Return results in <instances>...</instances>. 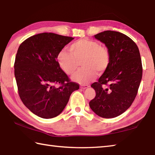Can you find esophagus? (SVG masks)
Listing matches in <instances>:
<instances>
[{"instance_id":"34e87169","label":"esophagus","mask_w":155,"mask_h":155,"mask_svg":"<svg viewBox=\"0 0 155 155\" xmlns=\"http://www.w3.org/2000/svg\"><path fill=\"white\" fill-rule=\"evenodd\" d=\"M88 87H89V86H88V85H81V89H87Z\"/></svg>"}]
</instances>
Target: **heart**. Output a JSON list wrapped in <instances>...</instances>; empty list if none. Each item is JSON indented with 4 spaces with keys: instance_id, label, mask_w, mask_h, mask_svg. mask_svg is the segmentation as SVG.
<instances>
[{
    "instance_id": "1",
    "label": "heart",
    "mask_w": 155,
    "mask_h": 155,
    "mask_svg": "<svg viewBox=\"0 0 155 155\" xmlns=\"http://www.w3.org/2000/svg\"><path fill=\"white\" fill-rule=\"evenodd\" d=\"M71 53L60 51L57 60L60 67L67 74H72L77 69L78 62H82L83 68L72 77L74 81L86 84L96 77L97 72H105L110 64L111 56L107 48L93 39L83 38L74 42L70 46Z\"/></svg>"
}]
</instances>
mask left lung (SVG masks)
Wrapping results in <instances>:
<instances>
[{
  "label": "left lung",
  "mask_w": 155,
  "mask_h": 155,
  "mask_svg": "<svg viewBox=\"0 0 155 155\" xmlns=\"http://www.w3.org/2000/svg\"><path fill=\"white\" fill-rule=\"evenodd\" d=\"M95 38L105 44L111 60L99 81L91 84L96 95L89 106L97 116L113 118L128 110L137 95L142 76L140 51L131 38L120 32L105 31Z\"/></svg>",
  "instance_id": "8db88e82"
}]
</instances>
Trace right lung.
<instances>
[{
	"instance_id": "1",
	"label": "right lung",
	"mask_w": 155,
	"mask_h": 155,
	"mask_svg": "<svg viewBox=\"0 0 155 155\" xmlns=\"http://www.w3.org/2000/svg\"><path fill=\"white\" fill-rule=\"evenodd\" d=\"M73 39L42 33L27 38L18 48L14 64L18 93L23 104L36 116L45 119L58 116L72 93L79 89L57 61L58 54Z\"/></svg>"
}]
</instances>
